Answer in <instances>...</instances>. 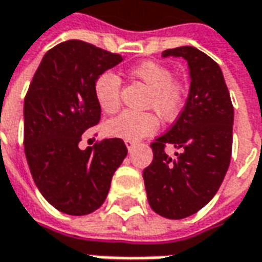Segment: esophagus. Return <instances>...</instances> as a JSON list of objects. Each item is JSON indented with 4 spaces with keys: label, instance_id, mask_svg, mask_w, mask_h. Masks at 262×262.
Wrapping results in <instances>:
<instances>
[{
    "label": "esophagus",
    "instance_id": "34e87169",
    "mask_svg": "<svg viewBox=\"0 0 262 262\" xmlns=\"http://www.w3.org/2000/svg\"><path fill=\"white\" fill-rule=\"evenodd\" d=\"M125 145H127L128 150H133V147L135 145V141H131V140H125Z\"/></svg>",
    "mask_w": 262,
    "mask_h": 262
}]
</instances>
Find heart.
Returning a JSON list of instances; mask_svg holds the SVG:
<instances>
[{
    "label": "heart",
    "instance_id": "1",
    "mask_svg": "<svg viewBox=\"0 0 262 262\" xmlns=\"http://www.w3.org/2000/svg\"><path fill=\"white\" fill-rule=\"evenodd\" d=\"M131 76L150 89L145 106L152 108L164 121H173L183 110L187 96L186 83L173 78L171 69L159 61H144L129 70ZM121 79L114 72H103L94 83V95L105 114H114L119 108ZM159 118L152 112H122L105 124V134L137 141L154 134Z\"/></svg>",
    "mask_w": 262,
    "mask_h": 262
}]
</instances>
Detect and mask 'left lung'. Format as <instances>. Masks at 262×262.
<instances>
[{"mask_svg": "<svg viewBox=\"0 0 262 262\" xmlns=\"http://www.w3.org/2000/svg\"><path fill=\"white\" fill-rule=\"evenodd\" d=\"M163 57H183L190 89L173 127L151 144L152 161L143 171L151 209L167 219H183L201 210L224 182L232 152L233 106L222 70L192 46L164 50ZM166 143L182 149L176 159Z\"/></svg>", "mask_w": 262, "mask_h": 262, "instance_id": "left-lung-1", "label": "left lung"}]
</instances>
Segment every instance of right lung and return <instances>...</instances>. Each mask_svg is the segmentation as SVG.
<instances>
[{"instance_id":"1","label":"right lung","mask_w":262,"mask_h":262,"mask_svg":"<svg viewBox=\"0 0 262 262\" xmlns=\"http://www.w3.org/2000/svg\"><path fill=\"white\" fill-rule=\"evenodd\" d=\"M124 60L82 40L54 46L41 59L24 99V151L37 189L53 208L82 216L101 208L127 156L121 138L86 150L79 141L101 119L96 78Z\"/></svg>"}]
</instances>
